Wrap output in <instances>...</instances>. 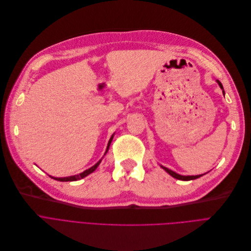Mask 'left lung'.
<instances>
[{"label":"left lung","instance_id":"1","mask_svg":"<svg viewBox=\"0 0 251 251\" xmlns=\"http://www.w3.org/2000/svg\"><path fill=\"white\" fill-rule=\"evenodd\" d=\"M218 84L220 85V87L222 88L223 89V86H222V84H221V82L220 81H218ZM223 93H224V91H223ZM162 168H163L167 173H169L171 176H173L174 178H176V179H179V180H184V181H187V180H193V179H197V178H199V177H201V176H202L203 174H201V175H196V176H183V175H179V174H177V173H175L174 171H172V170H170V169H168V168H166V167H164V166H161Z\"/></svg>","mask_w":251,"mask_h":251}]
</instances>
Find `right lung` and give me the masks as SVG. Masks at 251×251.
I'll return each instance as SVG.
<instances>
[{
  "label": "right lung",
  "instance_id": "1",
  "mask_svg": "<svg viewBox=\"0 0 251 251\" xmlns=\"http://www.w3.org/2000/svg\"><path fill=\"white\" fill-rule=\"evenodd\" d=\"M112 138H113V135H112V137L110 138V140H109V142H108V145H107V148H106L105 154L107 153V151H108V149H109V146H110V143H111V141H112ZM100 162H101V160L98 161L94 166H92V167L89 168V169L85 170L84 172H82V173H80V174L74 175V176H69V177H64V178H57V177H51V178H53V179H55V180H58V181H76V180H79V179H81V178L86 177V176H87L88 174L92 173V172L98 167V165L100 164Z\"/></svg>",
  "mask_w": 251,
  "mask_h": 251
}]
</instances>
